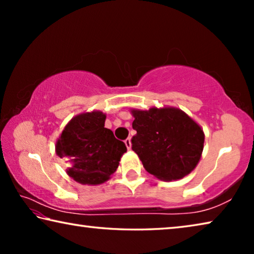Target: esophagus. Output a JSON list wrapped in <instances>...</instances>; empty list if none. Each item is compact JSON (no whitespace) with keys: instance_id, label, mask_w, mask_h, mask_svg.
Masks as SVG:
<instances>
[{"instance_id":"1","label":"esophagus","mask_w":254,"mask_h":254,"mask_svg":"<svg viewBox=\"0 0 254 254\" xmlns=\"http://www.w3.org/2000/svg\"><path fill=\"white\" fill-rule=\"evenodd\" d=\"M124 143H126L127 149H131V139H130V137H127V139L124 141Z\"/></svg>"}]
</instances>
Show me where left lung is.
I'll list each match as a JSON object with an SVG mask.
<instances>
[{"instance_id":"obj_1","label":"left lung","mask_w":254,"mask_h":254,"mask_svg":"<svg viewBox=\"0 0 254 254\" xmlns=\"http://www.w3.org/2000/svg\"><path fill=\"white\" fill-rule=\"evenodd\" d=\"M132 150L145 170L159 179L185 177L198 163L204 148V132L186 113L174 107L132 111Z\"/></svg>"}]
</instances>
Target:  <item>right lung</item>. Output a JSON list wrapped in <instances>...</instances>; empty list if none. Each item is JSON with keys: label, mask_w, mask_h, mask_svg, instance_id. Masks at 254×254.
Listing matches in <instances>:
<instances>
[{"label": "right lung", "mask_w": 254, "mask_h": 254, "mask_svg": "<svg viewBox=\"0 0 254 254\" xmlns=\"http://www.w3.org/2000/svg\"><path fill=\"white\" fill-rule=\"evenodd\" d=\"M106 115L102 112L77 115L60 135L56 151L64 158L67 174L80 184L104 183L115 173L126 143L104 127Z\"/></svg>", "instance_id": "1"}]
</instances>
